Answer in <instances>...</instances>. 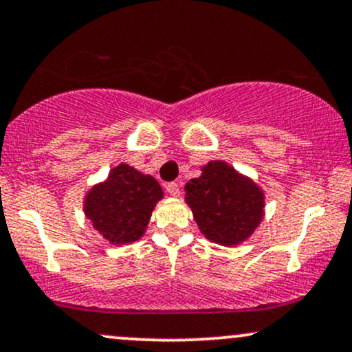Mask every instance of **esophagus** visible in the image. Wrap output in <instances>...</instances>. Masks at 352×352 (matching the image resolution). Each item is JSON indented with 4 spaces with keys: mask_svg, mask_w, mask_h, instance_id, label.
Returning a JSON list of instances; mask_svg holds the SVG:
<instances>
[{
    "mask_svg": "<svg viewBox=\"0 0 352 352\" xmlns=\"http://www.w3.org/2000/svg\"><path fill=\"white\" fill-rule=\"evenodd\" d=\"M165 188H167L168 195H172V197H180V185L177 184V182H170V184L165 185Z\"/></svg>",
    "mask_w": 352,
    "mask_h": 352,
    "instance_id": "esophagus-1",
    "label": "esophagus"
}]
</instances>
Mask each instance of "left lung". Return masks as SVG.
Returning <instances> with one entry per match:
<instances>
[{"label": "left lung", "mask_w": 352, "mask_h": 352, "mask_svg": "<svg viewBox=\"0 0 352 352\" xmlns=\"http://www.w3.org/2000/svg\"><path fill=\"white\" fill-rule=\"evenodd\" d=\"M185 190L200 232L215 243H241L263 218V190L225 162H208Z\"/></svg>", "instance_id": "left-lung-1"}]
</instances>
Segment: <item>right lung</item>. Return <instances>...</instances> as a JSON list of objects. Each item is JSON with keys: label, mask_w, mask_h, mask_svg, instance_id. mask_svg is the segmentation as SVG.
I'll use <instances>...</instances> for the list:
<instances>
[{"label": "right lung", "mask_w": 352, "mask_h": 352, "mask_svg": "<svg viewBox=\"0 0 352 352\" xmlns=\"http://www.w3.org/2000/svg\"><path fill=\"white\" fill-rule=\"evenodd\" d=\"M162 197L153 177L120 164L106 182L91 188L84 200V213L111 243H132L144 235L152 210Z\"/></svg>", "instance_id": "1"}]
</instances>
